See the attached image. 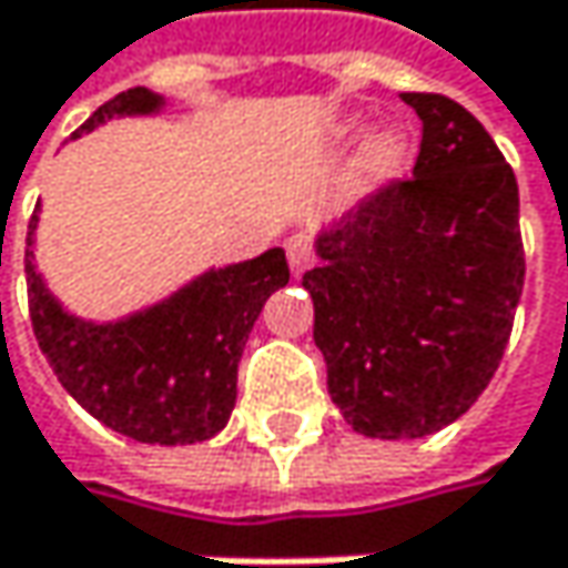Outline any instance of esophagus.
I'll use <instances>...</instances> for the list:
<instances>
[{"label":"esophagus","instance_id":"1","mask_svg":"<svg viewBox=\"0 0 568 568\" xmlns=\"http://www.w3.org/2000/svg\"><path fill=\"white\" fill-rule=\"evenodd\" d=\"M285 256H288V266L295 276H302L312 263H315V253H312V240L305 233H295L285 240Z\"/></svg>","mask_w":568,"mask_h":568}]
</instances>
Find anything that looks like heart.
Segmentation results:
<instances>
[{
	"label": "heart",
	"mask_w": 568,
	"mask_h": 568,
	"mask_svg": "<svg viewBox=\"0 0 568 568\" xmlns=\"http://www.w3.org/2000/svg\"><path fill=\"white\" fill-rule=\"evenodd\" d=\"M404 154H407V138L400 131H392V128L378 131L372 138V144L365 148V154H362L358 180L368 183V186H375L382 180H392L397 168H400V161H404Z\"/></svg>",
	"instance_id": "b5f03b06"
}]
</instances>
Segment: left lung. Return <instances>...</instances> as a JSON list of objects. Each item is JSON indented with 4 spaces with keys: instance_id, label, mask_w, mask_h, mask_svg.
<instances>
[{
    "instance_id": "8db88e82",
    "label": "left lung",
    "mask_w": 568,
    "mask_h": 568,
    "mask_svg": "<svg viewBox=\"0 0 568 568\" xmlns=\"http://www.w3.org/2000/svg\"><path fill=\"white\" fill-rule=\"evenodd\" d=\"M424 124L414 176L315 236L302 276L328 395L365 437H427L484 395L523 295L519 190L484 124L404 91Z\"/></svg>"
}]
</instances>
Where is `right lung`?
I'll return each mask as SVG.
<instances>
[{
  "label": "right lung",
  "instance_id": "obj_1",
  "mask_svg": "<svg viewBox=\"0 0 568 568\" xmlns=\"http://www.w3.org/2000/svg\"><path fill=\"white\" fill-rule=\"evenodd\" d=\"M164 98L131 88L101 104L74 138L111 118L158 114ZM39 206L29 220V315L61 388L104 427L141 444H196L220 434L236 404V368L266 298L288 283L285 253L206 270L164 302L114 322L61 308L36 266Z\"/></svg>",
  "mask_w": 568,
  "mask_h": 568
}]
</instances>
